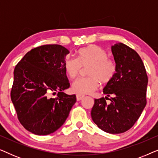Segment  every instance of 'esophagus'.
<instances>
[{
  "mask_svg": "<svg viewBox=\"0 0 158 158\" xmlns=\"http://www.w3.org/2000/svg\"><path fill=\"white\" fill-rule=\"evenodd\" d=\"M84 98L83 95H81V94H77L76 95V99L77 101H81V99H83Z\"/></svg>",
  "mask_w": 158,
  "mask_h": 158,
  "instance_id": "34e87169",
  "label": "esophagus"
}]
</instances>
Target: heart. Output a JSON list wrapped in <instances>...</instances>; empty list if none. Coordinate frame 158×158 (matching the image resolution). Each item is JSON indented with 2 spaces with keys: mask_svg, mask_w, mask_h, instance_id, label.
I'll list each match as a JSON object with an SVG mask.
<instances>
[{
  "mask_svg": "<svg viewBox=\"0 0 158 158\" xmlns=\"http://www.w3.org/2000/svg\"><path fill=\"white\" fill-rule=\"evenodd\" d=\"M64 70L70 78H75L83 68H87L88 77H80L72 85L73 92L77 94H88L98 88L101 83L111 81L116 72V65L113 60L108 57L107 52L96 44L80 49L77 52V59L68 57L64 60Z\"/></svg>",
  "mask_w": 158,
  "mask_h": 158,
  "instance_id": "b5f03b06",
  "label": "heart"
}]
</instances>
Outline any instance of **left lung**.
I'll use <instances>...</instances> for the list:
<instances>
[{"label": "left lung", "mask_w": 158, "mask_h": 158, "mask_svg": "<svg viewBox=\"0 0 158 158\" xmlns=\"http://www.w3.org/2000/svg\"><path fill=\"white\" fill-rule=\"evenodd\" d=\"M111 51L116 72L103 90L111 102L107 103L104 98L95 99L91 117L103 131L120 134L133 127L145 107L148 78L141 57L133 49L118 43Z\"/></svg>", "instance_id": "left-lung-1"}]
</instances>
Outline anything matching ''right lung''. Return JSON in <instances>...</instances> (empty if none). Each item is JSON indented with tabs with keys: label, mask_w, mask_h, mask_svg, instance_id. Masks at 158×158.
Masks as SVG:
<instances>
[{
	"label": "right lung",
	"mask_w": 158,
	"mask_h": 158,
	"mask_svg": "<svg viewBox=\"0 0 158 158\" xmlns=\"http://www.w3.org/2000/svg\"><path fill=\"white\" fill-rule=\"evenodd\" d=\"M68 54L60 44L42 45L28 52L15 67L10 98L21 125L34 135L57 130L76 102L75 95L63 92L70 87L64 66Z\"/></svg>",
	"instance_id": "obj_1"
}]
</instances>
